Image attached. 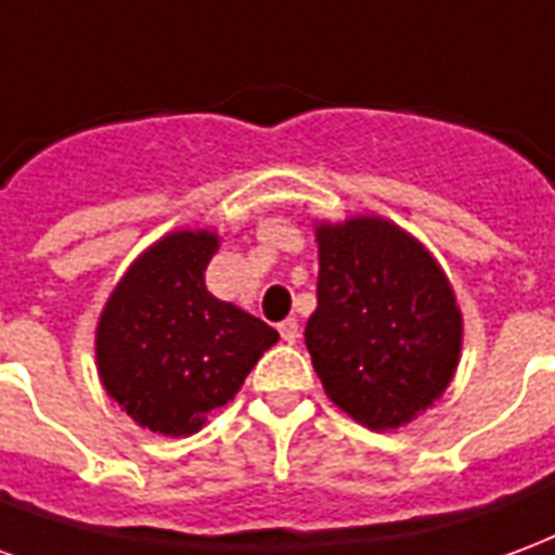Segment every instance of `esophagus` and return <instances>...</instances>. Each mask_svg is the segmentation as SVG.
Here are the masks:
<instances>
[{
    "label": "esophagus",
    "instance_id": "34e87169",
    "mask_svg": "<svg viewBox=\"0 0 555 555\" xmlns=\"http://www.w3.org/2000/svg\"><path fill=\"white\" fill-rule=\"evenodd\" d=\"M278 331H281V337L286 339V343H295V339H298V319H283L281 325H278Z\"/></svg>",
    "mask_w": 555,
    "mask_h": 555
}]
</instances>
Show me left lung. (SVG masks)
<instances>
[{
    "mask_svg": "<svg viewBox=\"0 0 555 555\" xmlns=\"http://www.w3.org/2000/svg\"><path fill=\"white\" fill-rule=\"evenodd\" d=\"M305 343L327 399L372 431L411 423L447 390L461 310L438 260L378 216L319 224Z\"/></svg>",
    "mask_w": 555,
    "mask_h": 555,
    "instance_id": "8db88e82",
    "label": "left lung"
}]
</instances>
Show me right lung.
<instances>
[{"mask_svg":"<svg viewBox=\"0 0 555 555\" xmlns=\"http://www.w3.org/2000/svg\"><path fill=\"white\" fill-rule=\"evenodd\" d=\"M216 250L209 230L159 238L120 278L96 325L106 393L156 435L201 431L278 343L274 327L206 289Z\"/></svg>","mask_w":555,"mask_h":555,"instance_id":"1","label":"right lung"}]
</instances>
